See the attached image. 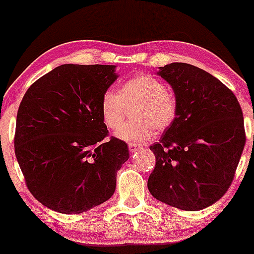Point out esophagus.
I'll list each match as a JSON object with an SVG mask.
<instances>
[{
    "label": "esophagus",
    "mask_w": 254,
    "mask_h": 254,
    "mask_svg": "<svg viewBox=\"0 0 254 254\" xmlns=\"http://www.w3.org/2000/svg\"><path fill=\"white\" fill-rule=\"evenodd\" d=\"M128 149H129L130 152H137L139 150H141V145H139V144H134V143H129L128 144Z\"/></svg>",
    "instance_id": "34e87169"
}]
</instances>
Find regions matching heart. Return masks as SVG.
<instances>
[{
	"mask_svg": "<svg viewBox=\"0 0 254 254\" xmlns=\"http://www.w3.org/2000/svg\"><path fill=\"white\" fill-rule=\"evenodd\" d=\"M132 120L121 126L127 107ZM100 115L115 135L126 141H145L152 137L155 129L162 132L176 121L178 102L176 95L160 78L151 75H137L121 84L119 93L106 89L100 98Z\"/></svg>",
	"mask_w": 254,
	"mask_h": 254,
	"instance_id": "b5f03b06",
	"label": "heart"
}]
</instances>
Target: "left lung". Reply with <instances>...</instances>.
<instances>
[{"label": "left lung", "mask_w": 254, "mask_h": 254, "mask_svg": "<svg viewBox=\"0 0 254 254\" xmlns=\"http://www.w3.org/2000/svg\"><path fill=\"white\" fill-rule=\"evenodd\" d=\"M157 73L173 88L178 115L150 146L156 165L148 189L161 202L200 211L233 183L246 143L241 106L225 84L200 67L172 63Z\"/></svg>", "instance_id": "8db88e82"}]
</instances>
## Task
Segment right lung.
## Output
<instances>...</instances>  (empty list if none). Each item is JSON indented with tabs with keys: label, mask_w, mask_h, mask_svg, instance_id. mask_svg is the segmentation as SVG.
I'll return each mask as SVG.
<instances>
[{
	"label": "right lung",
	"mask_w": 254,
	"mask_h": 254,
	"mask_svg": "<svg viewBox=\"0 0 254 254\" xmlns=\"http://www.w3.org/2000/svg\"><path fill=\"white\" fill-rule=\"evenodd\" d=\"M115 65L64 64L30 86L19 105L14 150L26 187L43 206L77 214L108 201L129 157L100 115Z\"/></svg>",
	"instance_id": "obj_1"
}]
</instances>
